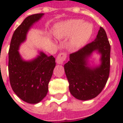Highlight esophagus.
Listing matches in <instances>:
<instances>
[{
  "mask_svg": "<svg viewBox=\"0 0 123 123\" xmlns=\"http://www.w3.org/2000/svg\"><path fill=\"white\" fill-rule=\"evenodd\" d=\"M67 57V55L66 53H61L60 54H59V55L56 57V62H57L58 64H62V63L66 61Z\"/></svg>",
  "mask_w": 123,
  "mask_h": 123,
  "instance_id": "obj_1",
  "label": "esophagus"
}]
</instances>
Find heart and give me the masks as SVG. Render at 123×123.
Segmentation results:
<instances>
[{"label":"heart","instance_id":"1","mask_svg":"<svg viewBox=\"0 0 123 123\" xmlns=\"http://www.w3.org/2000/svg\"><path fill=\"white\" fill-rule=\"evenodd\" d=\"M92 25L82 20H70L57 24L54 28V34L58 39L72 36L70 43L73 47H80L86 43L92 33Z\"/></svg>","mask_w":123,"mask_h":123}]
</instances>
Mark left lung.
I'll return each instance as SVG.
<instances>
[{"mask_svg":"<svg viewBox=\"0 0 123 123\" xmlns=\"http://www.w3.org/2000/svg\"><path fill=\"white\" fill-rule=\"evenodd\" d=\"M94 51L101 55V64L90 67L88 58ZM110 52L111 46L105 31L100 27L95 40L70 55L69 61L64 68L70 92L75 98L89 100L101 92L109 76Z\"/></svg>","mask_w":123,"mask_h":123,"instance_id":"obj_1","label":"left lung"}]
</instances>
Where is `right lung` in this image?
<instances>
[{"label":"right lung","instance_id":"add662e5","mask_svg":"<svg viewBox=\"0 0 123 123\" xmlns=\"http://www.w3.org/2000/svg\"><path fill=\"white\" fill-rule=\"evenodd\" d=\"M44 14H35L25 18L12 35L8 51V72L14 92L26 103L35 104L43 99L48 92V84L56 65L53 56L39 53L30 61L23 60L19 53L21 43L26 39L27 33L34 23Z\"/></svg>","mask_w":123,"mask_h":123}]
</instances>
